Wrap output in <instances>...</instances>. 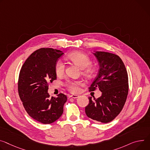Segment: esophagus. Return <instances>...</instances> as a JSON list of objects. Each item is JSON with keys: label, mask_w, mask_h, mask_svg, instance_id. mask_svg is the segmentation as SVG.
I'll return each mask as SVG.
<instances>
[{"label": "esophagus", "mask_w": 150, "mask_h": 150, "mask_svg": "<svg viewBox=\"0 0 150 150\" xmlns=\"http://www.w3.org/2000/svg\"><path fill=\"white\" fill-rule=\"evenodd\" d=\"M79 96H78V95H75V94H73V95H71V96H69V98H74V99H76V98H78Z\"/></svg>", "instance_id": "esophagus-1"}]
</instances>
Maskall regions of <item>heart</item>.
Wrapping results in <instances>:
<instances>
[{
  "mask_svg": "<svg viewBox=\"0 0 150 150\" xmlns=\"http://www.w3.org/2000/svg\"><path fill=\"white\" fill-rule=\"evenodd\" d=\"M67 59L83 69V74L86 76H90L92 73V69L90 66L91 61L90 57L86 54L81 52H74L67 56ZM55 72L57 76L62 75L65 70L64 63L59 60L55 64ZM82 84L80 81L68 80L65 83L67 88L72 93H77L79 90V86Z\"/></svg>",
  "mask_w": 150,
  "mask_h": 150,
  "instance_id": "b5f03b06",
  "label": "heart"
}]
</instances>
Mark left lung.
Returning <instances> with one entry per match:
<instances>
[{
    "label": "left lung",
    "mask_w": 150,
    "mask_h": 150,
    "mask_svg": "<svg viewBox=\"0 0 150 150\" xmlns=\"http://www.w3.org/2000/svg\"><path fill=\"white\" fill-rule=\"evenodd\" d=\"M99 64L98 74L88 88L90 91L97 88L102 91L98 99L89 97V103L85 108L87 116L93 120L107 123L112 121L121 111L129 91L128 74L125 65L116 54L96 51Z\"/></svg>",
    "instance_id": "1"
}]
</instances>
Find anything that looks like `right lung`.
I'll list each match as a JSON object with an SVG mask.
<instances>
[{
  "mask_svg": "<svg viewBox=\"0 0 150 150\" xmlns=\"http://www.w3.org/2000/svg\"><path fill=\"white\" fill-rule=\"evenodd\" d=\"M63 54L62 51L50 48L37 50L27 59L19 74L18 91L25 110L43 124L58 120L67 100L63 93L51 98L48 93L49 84L57 78L55 64Z\"/></svg>",
  "mask_w": 150,
  "mask_h": 150,
  "instance_id": "1",
  "label": "right lung"
}]
</instances>
